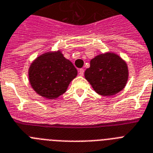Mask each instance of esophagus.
Masks as SVG:
<instances>
[{
    "mask_svg": "<svg viewBox=\"0 0 153 153\" xmlns=\"http://www.w3.org/2000/svg\"><path fill=\"white\" fill-rule=\"evenodd\" d=\"M84 71H84V69H83V68H81V69H79V74H80L81 76H82L83 74H84Z\"/></svg>",
    "mask_w": 153,
    "mask_h": 153,
    "instance_id": "esophagus-1",
    "label": "esophagus"
}]
</instances>
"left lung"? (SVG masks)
<instances>
[{
    "label": "left lung",
    "mask_w": 153,
    "mask_h": 153,
    "mask_svg": "<svg viewBox=\"0 0 153 153\" xmlns=\"http://www.w3.org/2000/svg\"><path fill=\"white\" fill-rule=\"evenodd\" d=\"M85 77L98 94L112 96L126 85L128 70L126 64L119 56L108 53L91 59Z\"/></svg>",
    "instance_id": "left-lung-1"
}]
</instances>
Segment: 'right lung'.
Wrapping results in <instances>:
<instances>
[{
    "label": "right lung",
    "mask_w": 153,
    "mask_h": 153,
    "mask_svg": "<svg viewBox=\"0 0 153 153\" xmlns=\"http://www.w3.org/2000/svg\"><path fill=\"white\" fill-rule=\"evenodd\" d=\"M77 70L60 52L48 53L38 57L29 69V79L39 95L54 99L65 93Z\"/></svg>",
    "instance_id": "1"
}]
</instances>
